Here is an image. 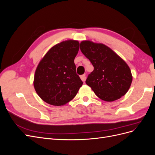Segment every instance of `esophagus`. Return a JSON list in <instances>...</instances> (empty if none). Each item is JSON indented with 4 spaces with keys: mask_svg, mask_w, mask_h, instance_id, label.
Here are the masks:
<instances>
[{
    "mask_svg": "<svg viewBox=\"0 0 155 155\" xmlns=\"http://www.w3.org/2000/svg\"><path fill=\"white\" fill-rule=\"evenodd\" d=\"M80 78H81V80H82L83 81H85L86 80V79H87V78H86V75H85V74L81 75V76H80Z\"/></svg>",
    "mask_w": 155,
    "mask_h": 155,
    "instance_id": "1",
    "label": "esophagus"
}]
</instances>
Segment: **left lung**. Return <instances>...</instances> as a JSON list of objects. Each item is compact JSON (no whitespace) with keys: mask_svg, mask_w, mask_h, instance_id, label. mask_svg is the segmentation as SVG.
I'll list each match as a JSON object with an SVG mask.
<instances>
[{"mask_svg":"<svg viewBox=\"0 0 155 155\" xmlns=\"http://www.w3.org/2000/svg\"><path fill=\"white\" fill-rule=\"evenodd\" d=\"M80 50L94 67L86 83L98 97L105 101H113L127 92L133 76L122 58L104 44L91 41H81Z\"/></svg>","mask_w":155,"mask_h":155,"instance_id":"1","label":"left lung"}]
</instances>
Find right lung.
Instances as JSON below:
<instances>
[{
  "instance_id": "obj_1",
  "label": "right lung",
  "mask_w": 155,
  "mask_h": 155,
  "mask_svg": "<svg viewBox=\"0 0 155 155\" xmlns=\"http://www.w3.org/2000/svg\"><path fill=\"white\" fill-rule=\"evenodd\" d=\"M79 49L76 40H67L52 46L41 59L34 74V86L47 104L61 106L76 96L83 85L76 74L74 59Z\"/></svg>"
}]
</instances>
